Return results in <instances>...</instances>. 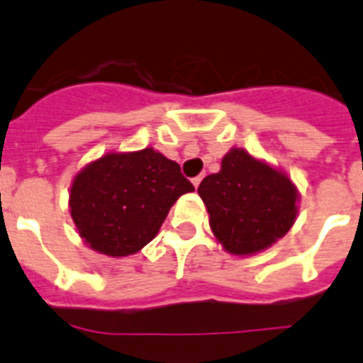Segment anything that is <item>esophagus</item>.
Instances as JSON below:
<instances>
[{
  "label": "esophagus",
  "mask_w": 363,
  "mask_h": 363,
  "mask_svg": "<svg viewBox=\"0 0 363 363\" xmlns=\"http://www.w3.org/2000/svg\"><path fill=\"white\" fill-rule=\"evenodd\" d=\"M200 182H201V176H196V178H192V185H194V187L198 189V185H200Z\"/></svg>",
  "instance_id": "esophagus-1"
}]
</instances>
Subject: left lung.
Here are the masks:
<instances>
[{
  "instance_id": "8db88e82",
  "label": "left lung",
  "mask_w": 363,
  "mask_h": 363,
  "mask_svg": "<svg viewBox=\"0 0 363 363\" xmlns=\"http://www.w3.org/2000/svg\"><path fill=\"white\" fill-rule=\"evenodd\" d=\"M214 238L229 255L252 256L284 238L298 216L300 192L280 167L233 147L216 174L198 187Z\"/></svg>"
}]
</instances>
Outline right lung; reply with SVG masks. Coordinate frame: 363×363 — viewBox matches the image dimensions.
I'll return each instance as SVG.
<instances>
[{"instance_id":"1","label":"right lung","mask_w":363,"mask_h":363,"mask_svg":"<svg viewBox=\"0 0 363 363\" xmlns=\"http://www.w3.org/2000/svg\"><path fill=\"white\" fill-rule=\"evenodd\" d=\"M192 191L178 163L152 147L107 152L76 172L69 211L86 247L121 258L156 238L176 200Z\"/></svg>"}]
</instances>
